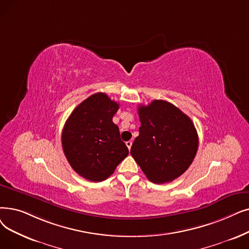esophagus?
<instances>
[{
  "label": "esophagus",
  "instance_id": "1",
  "mask_svg": "<svg viewBox=\"0 0 249 249\" xmlns=\"http://www.w3.org/2000/svg\"><path fill=\"white\" fill-rule=\"evenodd\" d=\"M126 145H127L128 149H130L132 146V142H126Z\"/></svg>",
  "mask_w": 249,
  "mask_h": 249
}]
</instances>
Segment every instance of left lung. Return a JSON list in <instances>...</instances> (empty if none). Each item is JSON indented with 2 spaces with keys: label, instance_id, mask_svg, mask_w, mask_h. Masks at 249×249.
Here are the masks:
<instances>
[{
  "label": "left lung",
  "instance_id": "1",
  "mask_svg": "<svg viewBox=\"0 0 249 249\" xmlns=\"http://www.w3.org/2000/svg\"><path fill=\"white\" fill-rule=\"evenodd\" d=\"M138 115L142 126L130 154L149 181L157 184L172 182L196 158V129L187 115L163 100L139 105Z\"/></svg>",
  "mask_w": 249,
  "mask_h": 249
}]
</instances>
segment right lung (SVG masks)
Masks as SVG:
<instances>
[{
    "mask_svg": "<svg viewBox=\"0 0 249 249\" xmlns=\"http://www.w3.org/2000/svg\"><path fill=\"white\" fill-rule=\"evenodd\" d=\"M119 104L98 92L79 104L64 125L62 146L72 169L81 177L100 182L110 177L129 150L113 117Z\"/></svg>",
    "mask_w": 249,
    "mask_h": 249,
    "instance_id": "right-lung-1",
    "label": "right lung"
}]
</instances>
